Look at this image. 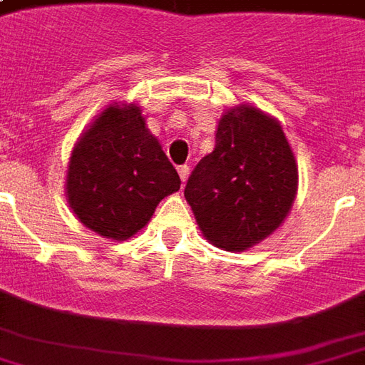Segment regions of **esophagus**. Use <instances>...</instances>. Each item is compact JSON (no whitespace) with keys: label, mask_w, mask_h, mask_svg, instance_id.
<instances>
[{"label":"esophagus","mask_w":365,"mask_h":365,"mask_svg":"<svg viewBox=\"0 0 365 365\" xmlns=\"http://www.w3.org/2000/svg\"><path fill=\"white\" fill-rule=\"evenodd\" d=\"M178 174H180V178H182V182H185V180H187V175H190V166H187V164L178 166Z\"/></svg>","instance_id":"1"}]
</instances>
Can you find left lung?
I'll return each mask as SVG.
<instances>
[{"label":"left lung","mask_w":365,"mask_h":365,"mask_svg":"<svg viewBox=\"0 0 365 365\" xmlns=\"http://www.w3.org/2000/svg\"><path fill=\"white\" fill-rule=\"evenodd\" d=\"M296 158L277 120L242 106L220 118L217 143L183 195L210 244L244 251L277 230L292 209Z\"/></svg>","instance_id":"1"}]
</instances>
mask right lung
I'll use <instances>...</instances> for the list:
<instances>
[{
    "instance_id": "add662e5",
    "label": "right lung",
    "mask_w": 365,
    "mask_h": 365,
    "mask_svg": "<svg viewBox=\"0 0 365 365\" xmlns=\"http://www.w3.org/2000/svg\"><path fill=\"white\" fill-rule=\"evenodd\" d=\"M180 175L147 129L141 108L110 106L73 148L67 199L86 228L128 240L156 205L180 190Z\"/></svg>"
}]
</instances>
